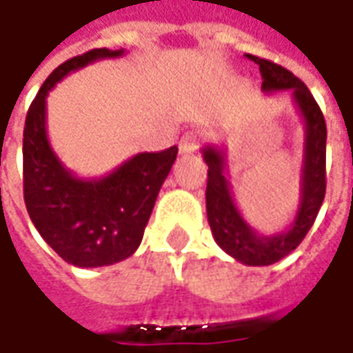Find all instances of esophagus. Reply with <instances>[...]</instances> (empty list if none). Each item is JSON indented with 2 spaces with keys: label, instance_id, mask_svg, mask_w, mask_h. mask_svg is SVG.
I'll return each instance as SVG.
<instances>
[{
  "label": "esophagus",
  "instance_id": "34e87169",
  "mask_svg": "<svg viewBox=\"0 0 353 353\" xmlns=\"http://www.w3.org/2000/svg\"><path fill=\"white\" fill-rule=\"evenodd\" d=\"M201 140H203V132L199 128H191V130H185L183 137L179 140V152L181 154H191L195 152L199 148Z\"/></svg>",
  "mask_w": 353,
  "mask_h": 353
}]
</instances>
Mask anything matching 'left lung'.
Masks as SVG:
<instances>
[{
    "label": "left lung",
    "instance_id": "obj_1",
    "mask_svg": "<svg viewBox=\"0 0 353 353\" xmlns=\"http://www.w3.org/2000/svg\"><path fill=\"white\" fill-rule=\"evenodd\" d=\"M260 66L261 90L265 93L291 92L305 123V146L301 165L299 207L291 225L277 234H261L238 211L230 193L226 172V150L221 146H205L203 160L209 165L207 179V219L216 244L244 265H270L283 260L307 236L326 193V123L321 107L309 88L289 70L270 60L248 54Z\"/></svg>",
    "mask_w": 353,
    "mask_h": 353
}]
</instances>
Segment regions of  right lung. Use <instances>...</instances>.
<instances>
[{
	"label": "right lung",
	"mask_w": 353,
	"mask_h": 353,
	"mask_svg": "<svg viewBox=\"0 0 353 353\" xmlns=\"http://www.w3.org/2000/svg\"><path fill=\"white\" fill-rule=\"evenodd\" d=\"M125 48H95L56 68L29 107L23 130L25 205L44 242L76 268H101L132 256L142 242L177 146L128 158L103 177L83 179L62 164L46 134V97L70 72Z\"/></svg>",
	"instance_id": "obj_1"
}]
</instances>
